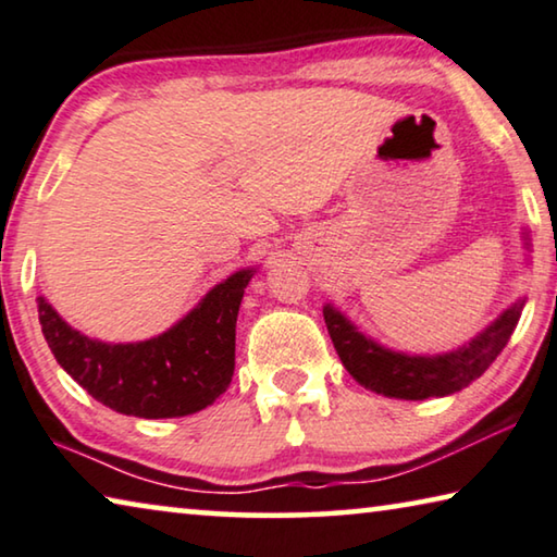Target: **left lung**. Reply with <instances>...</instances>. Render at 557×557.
Returning a JSON list of instances; mask_svg holds the SVG:
<instances>
[{
  "mask_svg": "<svg viewBox=\"0 0 557 557\" xmlns=\"http://www.w3.org/2000/svg\"><path fill=\"white\" fill-rule=\"evenodd\" d=\"M520 311H523V304L508 308L493 326H487L468 346L443 356H406L381 348L350 326L346 315H341L333 306L323 308V319H326L341 363L363 388L388 398L423 400L448 396L483 375L485 368L506 348L518 326Z\"/></svg>",
  "mask_w": 557,
  "mask_h": 557,
  "instance_id": "8db88e82",
  "label": "left lung"
}]
</instances>
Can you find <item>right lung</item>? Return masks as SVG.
Returning <instances> with one entry per match:
<instances>
[{"mask_svg":"<svg viewBox=\"0 0 557 557\" xmlns=\"http://www.w3.org/2000/svg\"><path fill=\"white\" fill-rule=\"evenodd\" d=\"M251 271L211 288L174 329L144 344H101L82 336L39 298L51 354L79 386L111 410L136 418H178L211 406L234 375L236 315Z\"/></svg>","mask_w":557,"mask_h":557,"instance_id":"add662e5","label":"right lung"}]
</instances>
